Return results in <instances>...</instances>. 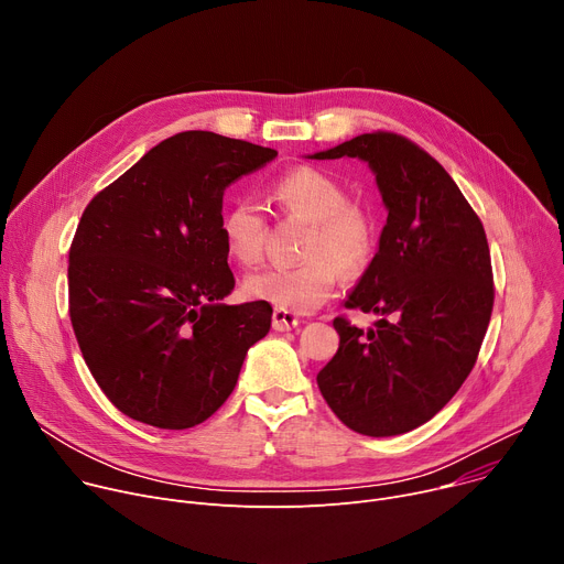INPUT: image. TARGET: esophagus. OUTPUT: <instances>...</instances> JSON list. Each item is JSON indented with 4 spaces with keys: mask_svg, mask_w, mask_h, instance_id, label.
<instances>
[{
    "mask_svg": "<svg viewBox=\"0 0 564 564\" xmlns=\"http://www.w3.org/2000/svg\"><path fill=\"white\" fill-rule=\"evenodd\" d=\"M272 326H274V330L285 333V330H292V328L299 326V317L292 315V313H288V311L276 308L274 315H272Z\"/></svg>",
    "mask_w": 564,
    "mask_h": 564,
    "instance_id": "1",
    "label": "esophagus"
}]
</instances>
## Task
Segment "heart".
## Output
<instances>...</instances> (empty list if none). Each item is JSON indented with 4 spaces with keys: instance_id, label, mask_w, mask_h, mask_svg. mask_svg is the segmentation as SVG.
Here are the masks:
<instances>
[{
    "instance_id": "obj_1",
    "label": "heart",
    "mask_w": 564,
    "mask_h": 564,
    "mask_svg": "<svg viewBox=\"0 0 564 564\" xmlns=\"http://www.w3.org/2000/svg\"><path fill=\"white\" fill-rule=\"evenodd\" d=\"M276 207L311 223L299 265H270L245 279V294L272 303L288 313H313L335 292L339 269L362 270L373 249L371 218L348 204L346 191L315 169H294L270 188ZM225 247L240 265H253L263 256L265 216L259 202L240 197L223 216Z\"/></svg>"
}]
</instances>
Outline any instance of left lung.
I'll return each instance as SVG.
<instances>
[{
  "mask_svg": "<svg viewBox=\"0 0 564 564\" xmlns=\"http://www.w3.org/2000/svg\"><path fill=\"white\" fill-rule=\"evenodd\" d=\"M369 164L387 209L373 261L344 301L376 313L367 333L337 317L339 348L317 373L335 416L395 436L436 416L473 371L492 313L486 231L447 171L393 132L308 155Z\"/></svg>",
  "mask_w": 564,
  "mask_h": 564,
  "instance_id": "obj_1",
  "label": "left lung"
}]
</instances>
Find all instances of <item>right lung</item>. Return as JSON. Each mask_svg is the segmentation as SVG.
Here are the masks:
<instances>
[{"label": "right lung", "mask_w": 564, "mask_h": 564, "mask_svg": "<svg viewBox=\"0 0 564 564\" xmlns=\"http://www.w3.org/2000/svg\"><path fill=\"white\" fill-rule=\"evenodd\" d=\"M274 158L188 130L87 204L69 249V317L94 380L126 416L162 430L204 423L270 333V303H223L236 285L223 195Z\"/></svg>", "instance_id": "add662e5"}]
</instances>
